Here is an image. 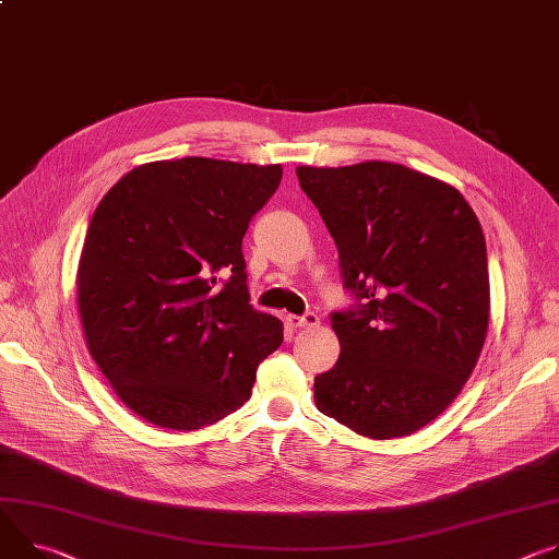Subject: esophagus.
Returning a JSON list of instances; mask_svg holds the SVG:
<instances>
[{
  "label": "esophagus",
  "mask_w": 559,
  "mask_h": 559,
  "mask_svg": "<svg viewBox=\"0 0 559 559\" xmlns=\"http://www.w3.org/2000/svg\"><path fill=\"white\" fill-rule=\"evenodd\" d=\"M285 323H287V328H292V330L314 328V325H319V317H317L314 312H308L306 317H287V319H285Z\"/></svg>",
  "instance_id": "1"
}]
</instances>
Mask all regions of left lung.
<instances>
[{
	"instance_id": "1",
	"label": "left lung",
	"mask_w": 559,
	"mask_h": 559,
	"mask_svg": "<svg viewBox=\"0 0 559 559\" xmlns=\"http://www.w3.org/2000/svg\"><path fill=\"white\" fill-rule=\"evenodd\" d=\"M364 298L334 312L341 354L317 408L370 439L413 435L462 392L481 354L490 283L481 225L452 185L394 163L296 167Z\"/></svg>"
}]
</instances>
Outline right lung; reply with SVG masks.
Here are the masks:
<instances>
[{
	"label": "right lung",
	"instance_id": "right-lung-1",
	"mask_svg": "<svg viewBox=\"0 0 559 559\" xmlns=\"http://www.w3.org/2000/svg\"><path fill=\"white\" fill-rule=\"evenodd\" d=\"M281 178V165L156 160L99 200L75 281L82 332L118 399L146 424L221 421L283 343V323L249 306L240 251Z\"/></svg>",
	"mask_w": 559,
	"mask_h": 559
}]
</instances>
